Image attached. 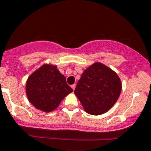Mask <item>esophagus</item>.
<instances>
[{"label":"esophagus","mask_w":151,"mask_h":151,"mask_svg":"<svg viewBox=\"0 0 151 151\" xmlns=\"http://www.w3.org/2000/svg\"><path fill=\"white\" fill-rule=\"evenodd\" d=\"M75 88H76V84H74V85H71V88H72L73 90L75 89Z\"/></svg>","instance_id":"34e87169"}]
</instances>
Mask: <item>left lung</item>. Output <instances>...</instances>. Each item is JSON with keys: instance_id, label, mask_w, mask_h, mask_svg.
<instances>
[{"instance_id": "8db88e82", "label": "left lung", "mask_w": 151, "mask_h": 151, "mask_svg": "<svg viewBox=\"0 0 151 151\" xmlns=\"http://www.w3.org/2000/svg\"><path fill=\"white\" fill-rule=\"evenodd\" d=\"M121 89V80L116 73L102 63H96L83 73L74 93L85 112L99 115L115 104Z\"/></svg>"}]
</instances>
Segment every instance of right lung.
Wrapping results in <instances>:
<instances>
[{"mask_svg":"<svg viewBox=\"0 0 151 151\" xmlns=\"http://www.w3.org/2000/svg\"><path fill=\"white\" fill-rule=\"evenodd\" d=\"M73 90L57 66L44 65L28 77L26 93L30 103L38 109L52 112Z\"/></svg>","mask_w":151,"mask_h":151,"instance_id":"add662e5","label":"right lung"}]
</instances>
